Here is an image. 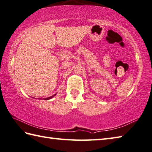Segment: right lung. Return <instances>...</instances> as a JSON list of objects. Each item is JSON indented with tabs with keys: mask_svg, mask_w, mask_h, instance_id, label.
Wrapping results in <instances>:
<instances>
[{
	"mask_svg": "<svg viewBox=\"0 0 152 152\" xmlns=\"http://www.w3.org/2000/svg\"><path fill=\"white\" fill-rule=\"evenodd\" d=\"M56 94H54V95H53V96H50V97H48V98H45V99H44L45 100H48V99H51V98H52V97L53 96H55L56 95Z\"/></svg>",
	"mask_w": 152,
	"mask_h": 152,
	"instance_id": "right-lung-1",
	"label": "right lung"
}]
</instances>
